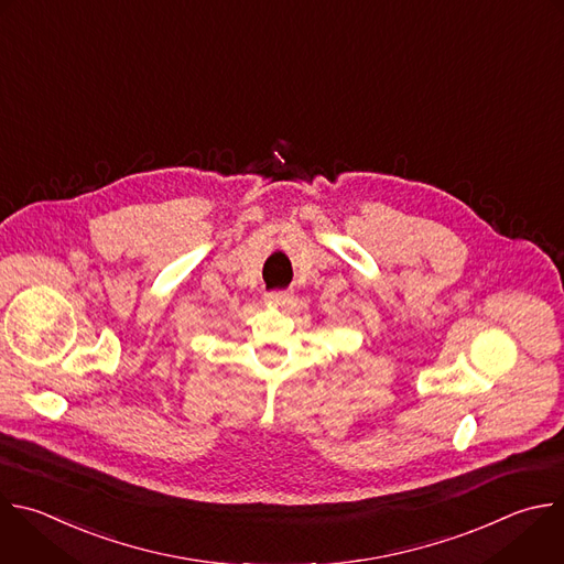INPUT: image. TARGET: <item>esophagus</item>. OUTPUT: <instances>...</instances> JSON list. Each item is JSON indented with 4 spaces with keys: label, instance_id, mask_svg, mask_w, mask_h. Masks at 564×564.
<instances>
[{
    "label": "esophagus",
    "instance_id": "esophagus-1",
    "mask_svg": "<svg viewBox=\"0 0 564 564\" xmlns=\"http://www.w3.org/2000/svg\"><path fill=\"white\" fill-rule=\"evenodd\" d=\"M265 301H268V303H274V305H285V303L292 301V292L274 290V292H268V294H265Z\"/></svg>",
    "mask_w": 564,
    "mask_h": 564
}]
</instances>
